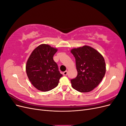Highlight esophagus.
Wrapping results in <instances>:
<instances>
[{
	"label": "esophagus",
	"mask_w": 126,
	"mask_h": 126,
	"mask_svg": "<svg viewBox=\"0 0 126 126\" xmlns=\"http://www.w3.org/2000/svg\"><path fill=\"white\" fill-rule=\"evenodd\" d=\"M67 74H68V71H64V72H63V75L64 76H67Z\"/></svg>",
	"instance_id": "1"
}]
</instances>
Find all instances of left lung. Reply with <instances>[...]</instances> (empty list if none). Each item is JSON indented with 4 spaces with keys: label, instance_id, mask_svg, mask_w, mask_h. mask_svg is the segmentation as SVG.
<instances>
[{
    "label": "left lung",
    "instance_id": "1",
    "mask_svg": "<svg viewBox=\"0 0 126 126\" xmlns=\"http://www.w3.org/2000/svg\"><path fill=\"white\" fill-rule=\"evenodd\" d=\"M71 52L76 60L77 77L70 80L72 87L81 93L93 90L106 73L104 57L93 48L88 46L72 49Z\"/></svg>",
    "mask_w": 126,
    "mask_h": 126
}]
</instances>
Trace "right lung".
Segmentation results:
<instances>
[{"instance_id":"obj_1","label":"right lung","mask_w":126,"mask_h":126,"mask_svg":"<svg viewBox=\"0 0 126 126\" xmlns=\"http://www.w3.org/2000/svg\"><path fill=\"white\" fill-rule=\"evenodd\" d=\"M57 49L46 44L35 49L27 62L26 73L30 81L38 90L48 91L58 85L63 75L53 59Z\"/></svg>"}]
</instances>
